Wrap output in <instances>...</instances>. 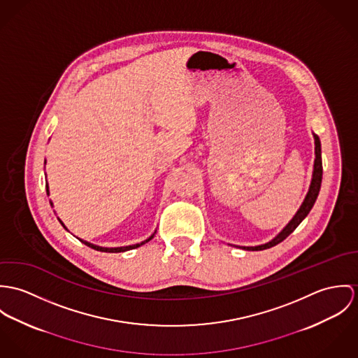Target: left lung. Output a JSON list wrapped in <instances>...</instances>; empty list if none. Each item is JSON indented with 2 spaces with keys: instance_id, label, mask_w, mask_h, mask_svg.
<instances>
[{
  "instance_id": "8db88e82",
  "label": "left lung",
  "mask_w": 358,
  "mask_h": 358,
  "mask_svg": "<svg viewBox=\"0 0 358 358\" xmlns=\"http://www.w3.org/2000/svg\"><path fill=\"white\" fill-rule=\"evenodd\" d=\"M315 136V144H316V148H315V152H316V159H315V170H313V178H312V184H310V188H309V192L306 195V198L303 200L302 206L299 207L298 213L295 214V217L289 221V224L278 234L276 238H273L272 241L266 243V244H262V245H257V247H243L244 250H251V251H259V250H266V248H271L273 245H276L278 243H281L285 238H288L295 229L296 227L305 220V217L309 214V211L312 210L315 201L318 196V192H320V187H321V180H322V162H321V144H320V138H318L317 134H313Z\"/></svg>"
}]
</instances>
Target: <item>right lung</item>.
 I'll use <instances>...</instances> for the list:
<instances>
[{
  "instance_id": "right-lung-1",
  "label": "right lung",
  "mask_w": 358,
  "mask_h": 358,
  "mask_svg": "<svg viewBox=\"0 0 358 358\" xmlns=\"http://www.w3.org/2000/svg\"><path fill=\"white\" fill-rule=\"evenodd\" d=\"M46 192H49L48 191V184H46ZM62 222V221H60ZM62 225H63V222H62ZM64 227V225H63ZM154 238V235L151 236L150 238H147V240H144L143 243H140V244H134V245H126V247H117V248H106V247H99V245H94V244H90V243H87V241H83V240H80L83 244H86L87 247H92L93 250H97V251H103V252H123V251H127V250H133V248H137V247H140V245H143V244H145L147 241H150L151 238Z\"/></svg>"
}]
</instances>
